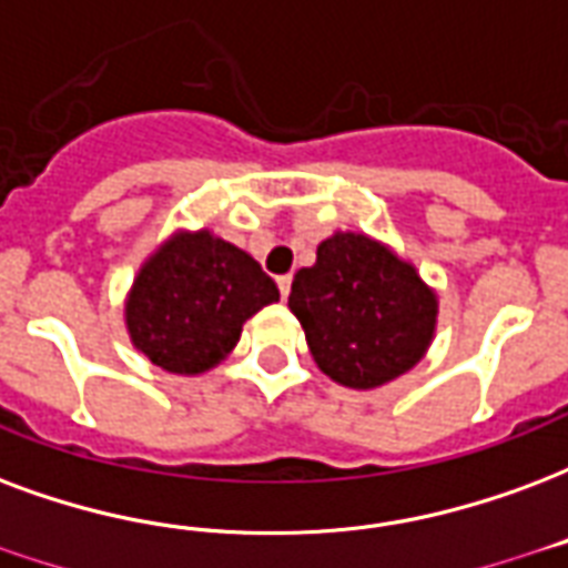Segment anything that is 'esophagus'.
<instances>
[{
  "label": "esophagus",
  "mask_w": 568,
  "mask_h": 568,
  "mask_svg": "<svg viewBox=\"0 0 568 568\" xmlns=\"http://www.w3.org/2000/svg\"><path fill=\"white\" fill-rule=\"evenodd\" d=\"M276 285H280V295L288 297V292H292V276L285 273V276H276Z\"/></svg>",
  "instance_id": "1"
}]
</instances>
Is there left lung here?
Here are the masks:
<instances>
[{"instance_id": "obj_1", "label": "left lung", "mask_w": 568, "mask_h": 568, "mask_svg": "<svg viewBox=\"0 0 568 568\" xmlns=\"http://www.w3.org/2000/svg\"><path fill=\"white\" fill-rule=\"evenodd\" d=\"M288 310L331 379L376 388L418 364L430 343L436 297L413 264L364 234H334L301 267Z\"/></svg>"}]
</instances>
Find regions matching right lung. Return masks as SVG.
<instances>
[{
    "label": "right lung",
    "mask_w": 568,
    "mask_h": 568,
    "mask_svg": "<svg viewBox=\"0 0 568 568\" xmlns=\"http://www.w3.org/2000/svg\"><path fill=\"white\" fill-rule=\"evenodd\" d=\"M280 288L262 264L207 231L159 250L134 280L125 322L134 346L168 373H204L229 355L241 327Z\"/></svg>",
    "instance_id": "right-lung-1"
}]
</instances>
